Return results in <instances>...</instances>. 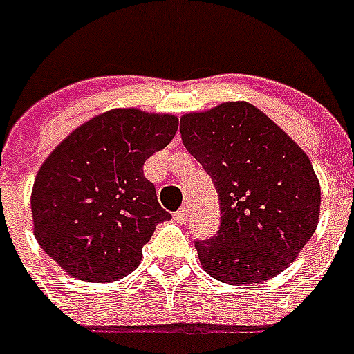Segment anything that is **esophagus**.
<instances>
[{
	"mask_svg": "<svg viewBox=\"0 0 354 354\" xmlns=\"http://www.w3.org/2000/svg\"><path fill=\"white\" fill-rule=\"evenodd\" d=\"M174 218L178 220V222H182V224H185L187 222V218H189V209H180V211L174 212Z\"/></svg>",
	"mask_w": 354,
	"mask_h": 354,
	"instance_id": "1",
	"label": "esophagus"
}]
</instances>
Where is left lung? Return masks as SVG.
<instances>
[{
  "mask_svg": "<svg viewBox=\"0 0 354 354\" xmlns=\"http://www.w3.org/2000/svg\"><path fill=\"white\" fill-rule=\"evenodd\" d=\"M180 134L220 201V230L195 241L205 272L224 283L278 276L318 226L320 184L306 153L245 101L187 113Z\"/></svg>",
  "mask_w": 354,
  "mask_h": 354,
  "instance_id": "1",
  "label": "left lung"
}]
</instances>
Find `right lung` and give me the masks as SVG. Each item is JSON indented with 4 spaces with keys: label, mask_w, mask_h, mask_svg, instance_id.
Listing matches in <instances>:
<instances>
[{
    "label": "right lung",
    "mask_w": 354,
    "mask_h": 354,
    "mask_svg": "<svg viewBox=\"0 0 354 354\" xmlns=\"http://www.w3.org/2000/svg\"><path fill=\"white\" fill-rule=\"evenodd\" d=\"M174 115L113 109L57 145L32 187L39 247L66 274L117 281L142 263V247L170 218L143 162L176 136Z\"/></svg>",
    "instance_id": "right-lung-1"
}]
</instances>
